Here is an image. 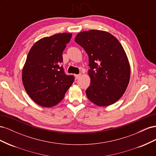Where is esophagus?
<instances>
[{"label":"esophagus","mask_w":156,"mask_h":156,"mask_svg":"<svg viewBox=\"0 0 156 156\" xmlns=\"http://www.w3.org/2000/svg\"><path fill=\"white\" fill-rule=\"evenodd\" d=\"M81 76V74H79V75H75V78H76V79H79V77Z\"/></svg>","instance_id":"obj_1"}]
</instances>
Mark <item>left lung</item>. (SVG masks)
Returning a JSON list of instances; mask_svg holds the SVG:
<instances>
[{"label":"left lung","instance_id":"8db88e82","mask_svg":"<svg viewBox=\"0 0 156 156\" xmlns=\"http://www.w3.org/2000/svg\"><path fill=\"white\" fill-rule=\"evenodd\" d=\"M75 41L88 55V99L100 107L115 103L123 96L130 79V65L123 47L109 32L99 30L79 32Z\"/></svg>","mask_w":156,"mask_h":156}]
</instances>
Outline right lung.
<instances>
[{
	"label": "right lung",
	"mask_w": 156,
	"mask_h": 156,
	"mask_svg": "<svg viewBox=\"0 0 156 156\" xmlns=\"http://www.w3.org/2000/svg\"><path fill=\"white\" fill-rule=\"evenodd\" d=\"M72 36L64 32L43 37L27 55L22 71L23 84L32 100L41 107L57 105L73 83V75H67L60 66L63 51Z\"/></svg>",
	"instance_id": "right-lung-1"
}]
</instances>
